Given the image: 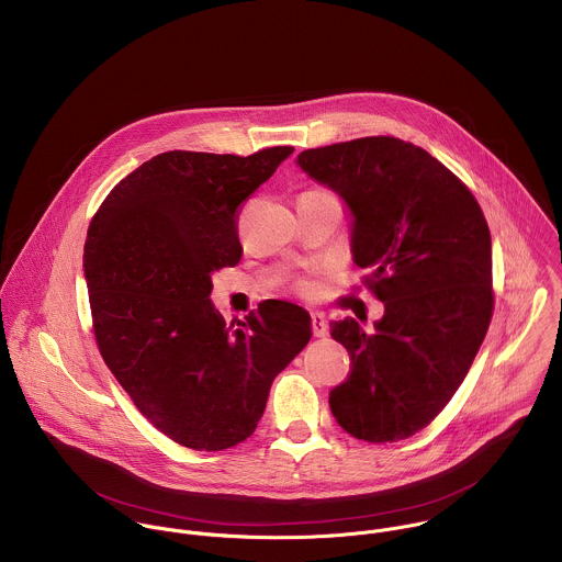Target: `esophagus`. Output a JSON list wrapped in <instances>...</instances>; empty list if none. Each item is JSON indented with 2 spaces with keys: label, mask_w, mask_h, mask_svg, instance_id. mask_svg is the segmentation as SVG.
Listing matches in <instances>:
<instances>
[{
  "label": "esophagus",
  "mask_w": 562,
  "mask_h": 562,
  "mask_svg": "<svg viewBox=\"0 0 562 562\" xmlns=\"http://www.w3.org/2000/svg\"><path fill=\"white\" fill-rule=\"evenodd\" d=\"M312 331H314V338H327L329 336L327 321L321 312H312Z\"/></svg>",
  "instance_id": "esophagus-1"
}]
</instances>
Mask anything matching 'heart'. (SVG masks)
<instances>
[{
  "label": "heart",
  "mask_w": 562,
  "mask_h": 562,
  "mask_svg": "<svg viewBox=\"0 0 562 562\" xmlns=\"http://www.w3.org/2000/svg\"><path fill=\"white\" fill-rule=\"evenodd\" d=\"M299 290L305 292V294H312V292H314V285H312L310 281H301V283H299Z\"/></svg>",
  "instance_id": "1"
}]
</instances>
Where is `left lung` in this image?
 Listing matches in <instances>:
<instances>
[{
	"mask_svg": "<svg viewBox=\"0 0 562 562\" xmlns=\"http://www.w3.org/2000/svg\"><path fill=\"white\" fill-rule=\"evenodd\" d=\"M296 166L349 206L353 261L383 303L373 334L356 318L329 325L353 364L331 412L360 440H403L449 403L491 325L486 217L453 172L396 137L303 150Z\"/></svg>",
	"mask_w": 562,
	"mask_h": 562,
	"instance_id": "8db88e82",
	"label": "left lung"
}]
</instances>
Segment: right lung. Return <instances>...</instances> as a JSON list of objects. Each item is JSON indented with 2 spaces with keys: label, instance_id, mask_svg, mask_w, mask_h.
Returning a JSON list of instances; mask_svg holds the SVG:
<instances>
[{
  "label": "right lung",
  "instance_id": "right-lung-1",
  "mask_svg": "<svg viewBox=\"0 0 562 562\" xmlns=\"http://www.w3.org/2000/svg\"><path fill=\"white\" fill-rule=\"evenodd\" d=\"M294 153L172 150L104 198L85 244L98 349L139 412L175 442L222 451L246 440L270 385L310 342V314L266 301L226 327L211 274L241 259L239 204Z\"/></svg>",
  "mask_w": 562,
  "mask_h": 562
}]
</instances>
